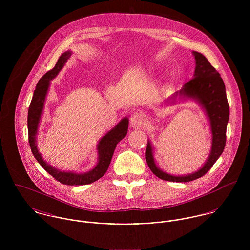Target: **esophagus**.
<instances>
[{"mask_svg":"<svg viewBox=\"0 0 250 250\" xmlns=\"http://www.w3.org/2000/svg\"><path fill=\"white\" fill-rule=\"evenodd\" d=\"M144 122V114L142 112H134L130 117V123L132 127H139Z\"/></svg>","mask_w":250,"mask_h":250,"instance_id":"esophagus-1","label":"esophagus"}]
</instances>
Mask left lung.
Masks as SVG:
<instances>
[{
    "label": "left lung",
    "mask_w": 250,
    "mask_h": 250,
    "mask_svg": "<svg viewBox=\"0 0 250 250\" xmlns=\"http://www.w3.org/2000/svg\"><path fill=\"white\" fill-rule=\"evenodd\" d=\"M192 54L195 59L193 78L186 83L183 88L170 99H173L172 103H174L177 96L183 99H193L203 107L210 121L212 148L206 163L199 170L188 175L179 176L168 174L158 167L153 156V147L148 141L145 159L149 168L157 177L170 182H189L205 175L222 154L226 143V128L230 110L223 80L202 54L195 51Z\"/></svg>",
    "instance_id": "1"
}]
</instances>
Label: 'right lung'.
<instances>
[{"label":"right lung","instance_id":"add662e5","mask_svg":"<svg viewBox=\"0 0 250 250\" xmlns=\"http://www.w3.org/2000/svg\"><path fill=\"white\" fill-rule=\"evenodd\" d=\"M71 51H66L63 53L60 59L58 60L55 67L47 72L45 75L41 77L36 84V89L34 92V96L29 107L28 111V132H29V143L32 149V152L39 165L57 181L62 184L69 185V186H80V185H87L91 184L98 179L104 176L107 172L109 167L114 149L116 144L121 140H123L128 132L129 119L124 117L117 125L108 131L107 134L99 141L97 145L98 152V163L97 165L89 171L84 173H75V172H66L59 170L49 164H47L41 154L38 152L37 144H36V135L38 130L39 121L41 118V114L43 112L44 103L46 99V95L48 89L50 87V81L53 80L64 66L67 60L70 58Z\"/></svg>","mask_w":250,"mask_h":250}]
</instances>
